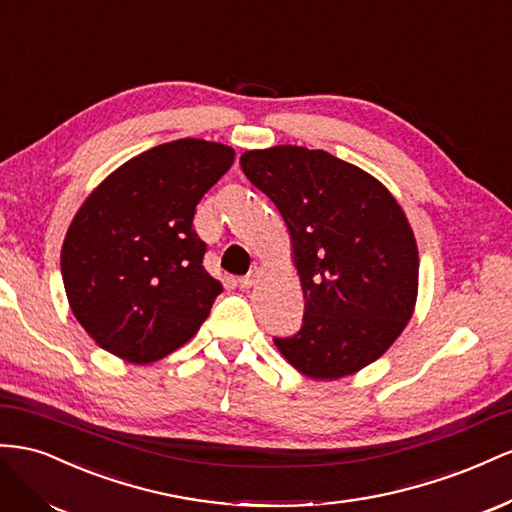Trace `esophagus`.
<instances>
[{"label":"esophagus","mask_w":512,"mask_h":512,"mask_svg":"<svg viewBox=\"0 0 512 512\" xmlns=\"http://www.w3.org/2000/svg\"><path fill=\"white\" fill-rule=\"evenodd\" d=\"M255 279H257V274L255 272H248V274H244V276H240V287L242 289H248V287H253L255 285Z\"/></svg>","instance_id":"esophagus-1"}]
</instances>
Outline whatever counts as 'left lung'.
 I'll list each match as a JSON object with an SVG mask.
<instances>
[{
    "label": "left lung",
    "mask_w": 512,
    "mask_h": 512,
    "mask_svg": "<svg viewBox=\"0 0 512 512\" xmlns=\"http://www.w3.org/2000/svg\"><path fill=\"white\" fill-rule=\"evenodd\" d=\"M287 223L304 291L294 337L274 345L313 379H339L382 356L410 321L418 248L394 197L373 175L324 150L276 145L240 158Z\"/></svg>",
    "instance_id": "obj_1"
}]
</instances>
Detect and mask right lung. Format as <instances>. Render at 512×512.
I'll use <instances>...</instances> for the list:
<instances>
[{
  "label": "right lung",
  "instance_id": "right-lung-1",
  "mask_svg": "<svg viewBox=\"0 0 512 512\" xmlns=\"http://www.w3.org/2000/svg\"><path fill=\"white\" fill-rule=\"evenodd\" d=\"M236 152L178 139L128 160L85 199L62 246L70 309L87 334L126 362L182 347L223 291L203 268L197 203Z\"/></svg>",
  "mask_w": 512,
  "mask_h": 512
}]
</instances>
